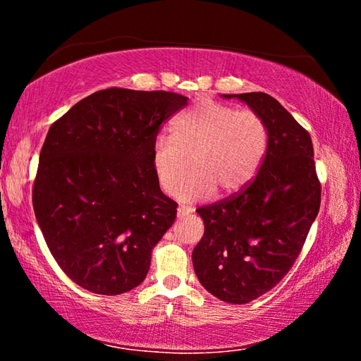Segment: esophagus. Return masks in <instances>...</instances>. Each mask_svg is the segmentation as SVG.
<instances>
[{
	"label": "esophagus",
	"mask_w": 361,
	"mask_h": 361,
	"mask_svg": "<svg viewBox=\"0 0 361 361\" xmlns=\"http://www.w3.org/2000/svg\"><path fill=\"white\" fill-rule=\"evenodd\" d=\"M178 218H185V216H188L189 213H192V209H189V207H185V205H181V207H178Z\"/></svg>",
	"instance_id": "1"
}]
</instances>
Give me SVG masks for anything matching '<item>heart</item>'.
Listing matches in <instances>:
<instances>
[{
    "label": "heart",
    "instance_id": "obj_1",
    "mask_svg": "<svg viewBox=\"0 0 361 361\" xmlns=\"http://www.w3.org/2000/svg\"><path fill=\"white\" fill-rule=\"evenodd\" d=\"M172 135H157L152 143V169L159 185L173 192L181 181L183 202L205 199L218 191L232 194L245 188L258 172L267 148V129L253 111H235L224 103L202 100L173 121Z\"/></svg>",
    "mask_w": 361,
    "mask_h": 361
}]
</instances>
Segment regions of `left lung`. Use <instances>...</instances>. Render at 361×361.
<instances>
[{"label": "left lung", "instance_id": "1", "mask_svg": "<svg viewBox=\"0 0 361 361\" xmlns=\"http://www.w3.org/2000/svg\"><path fill=\"white\" fill-rule=\"evenodd\" d=\"M247 103L267 129L266 156L234 197L200 207L205 232L192 250L199 282L229 304H247L290 271L319 215L322 189L309 132L264 92L224 94Z\"/></svg>", "mask_w": 361, "mask_h": 361}]
</instances>
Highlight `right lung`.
Masks as SVG:
<instances>
[{"label": "right lung", "instance_id": "right-lung-1", "mask_svg": "<svg viewBox=\"0 0 361 361\" xmlns=\"http://www.w3.org/2000/svg\"><path fill=\"white\" fill-rule=\"evenodd\" d=\"M186 103L164 90L111 87L78 102L49 129L35 216L54 259L84 290L121 295L148 274L178 207L159 186L152 143Z\"/></svg>", "mask_w": 361, "mask_h": 361}]
</instances>
